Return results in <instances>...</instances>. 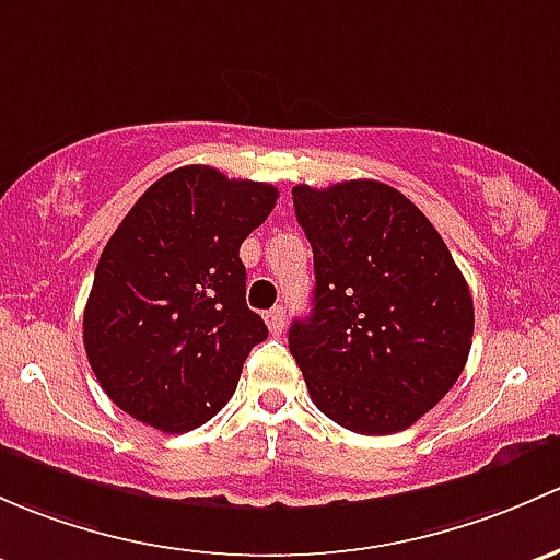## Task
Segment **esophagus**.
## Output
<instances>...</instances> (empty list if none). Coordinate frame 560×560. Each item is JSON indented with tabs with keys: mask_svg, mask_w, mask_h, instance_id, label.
Returning <instances> with one entry per match:
<instances>
[{
	"mask_svg": "<svg viewBox=\"0 0 560 560\" xmlns=\"http://www.w3.org/2000/svg\"><path fill=\"white\" fill-rule=\"evenodd\" d=\"M265 322H268L270 332L279 335L281 329H284V308H281V305H276V308H270L268 314H265Z\"/></svg>",
	"mask_w": 560,
	"mask_h": 560,
	"instance_id": "esophagus-1",
	"label": "esophagus"
}]
</instances>
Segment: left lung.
Wrapping results in <instances>:
<instances>
[{
    "mask_svg": "<svg viewBox=\"0 0 560 560\" xmlns=\"http://www.w3.org/2000/svg\"><path fill=\"white\" fill-rule=\"evenodd\" d=\"M314 249V308L290 351L316 408L357 434H394L462 375L475 308L448 246L413 201L375 179L292 187Z\"/></svg>",
    "mask_w": 560,
    "mask_h": 560,
    "instance_id": "1",
    "label": "left lung"
}]
</instances>
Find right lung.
<instances>
[{
    "instance_id": "1",
    "label": "right lung",
    "mask_w": 560,
    "mask_h": 560,
    "mask_svg": "<svg viewBox=\"0 0 560 560\" xmlns=\"http://www.w3.org/2000/svg\"><path fill=\"white\" fill-rule=\"evenodd\" d=\"M276 198L265 182L182 166L131 206L82 316L88 362L117 408L179 434L233 397L246 357L268 338L246 305L238 249Z\"/></svg>"
}]
</instances>
